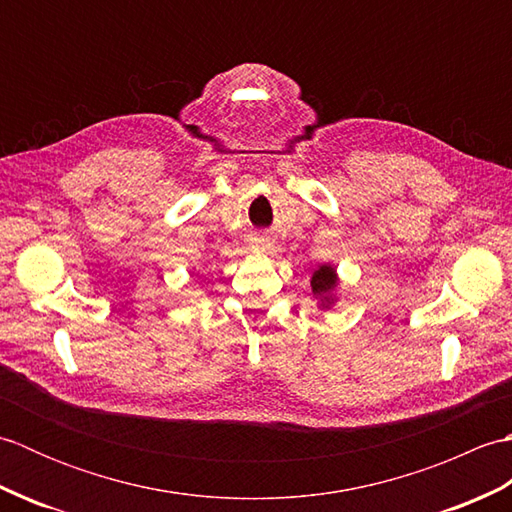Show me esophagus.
Listing matches in <instances>:
<instances>
[{
	"instance_id": "1",
	"label": "esophagus",
	"mask_w": 512,
	"mask_h": 512,
	"mask_svg": "<svg viewBox=\"0 0 512 512\" xmlns=\"http://www.w3.org/2000/svg\"><path fill=\"white\" fill-rule=\"evenodd\" d=\"M262 248H266V246H262Z\"/></svg>"
}]
</instances>
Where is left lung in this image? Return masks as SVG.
Wrapping results in <instances>:
<instances>
[{"instance_id": "obj_1", "label": "left lung", "mask_w": 512, "mask_h": 512, "mask_svg": "<svg viewBox=\"0 0 512 512\" xmlns=\"http://www.w3.org/2000/svg\"><path fill=\"white\" fill-rule=\"evenodd\" d=\"M310 286H312V295L319 297L323 306L328 308L332 303L330 292L336 286V270L332 266H319V270H314Z\"/></svg>"}]
</instances>
